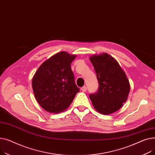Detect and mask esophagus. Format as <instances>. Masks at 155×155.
Returning a JSON list of instances; mask_svg holds the SVG:
<instances>
[{"label":"esophagus","instance_id":"obj_1","mask_svg":"<svg viewBox=\"0 0 155 155\" xmlns=\"http://www.w3.org/2000/svg\"><path fill=\"white\" fill-rule=\"evenodd\" d=\"M81 91H83V92H86V90H87V87L86 86H83V87H81Z\"/></svg>","mask_w":155,"mask_h":155}]
</instances>
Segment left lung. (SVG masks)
I'll return each mask as SVG.
<instances>
[{"mask_svg": "<svg viewBox=\"0 0 155 155\" xmlns=\"http://www.w3.org/2000/svg\"><path fill=\"white\" fill-rule=\"evenodd\" d=\"M96 73L97 91L89 98L96 110L103 114L113 113L123 106L130 91L129 81L117 61L106 53L89 58Z\"/></svg>", "mask_w": 155, "mask_h": 155, "instance_id": "obj_1", "label": "left lung"}]
</instances>
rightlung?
Wrapping results in <instances>:
<instances>
[{"label": "right lung", "mask_w": 155, "mask_h": 155, "mask_svg": "<svg viewBox=\"0 0 155 155\" xmlns=\"http://www.w3.org/2000/svg\"><path fill=\"white\" fill-rule=\"evenodd\" d=\"M76 57L60 52L44 61L35 72L32 81L34 94L45 111L58 113L66 110L79 92L71 68Z\"/></svg>", "instance_id": "obj_1"}]
</instances>
